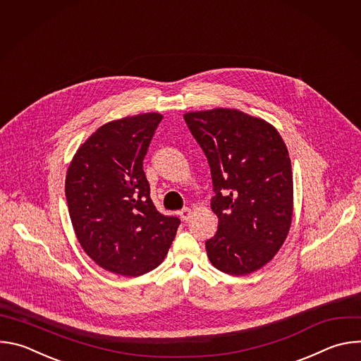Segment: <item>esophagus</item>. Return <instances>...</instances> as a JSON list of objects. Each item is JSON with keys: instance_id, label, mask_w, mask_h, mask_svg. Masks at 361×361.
Here are the masks:
<instances>
[{"instance_id": "34e87169", "label": "esophagus", "mask_w": 361, "mask_h": 361, "mask_svg": "<svg viewBox=\"0 0 361 361\" xmlns=\"http://www.w3.org/2000/svg\"><path fill=\"white\" fill-rule=\"evenodd\" d=\"M180 217H181V220H184V221H188L190 219H191V209H188V207H185V209H183L180 213Z\"/></svg>"}]
</instances>
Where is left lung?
Masks as SVG:
<instances>
[{
    "label": "left lung",
    "instance_id": "obj_1",
    "mask_svg": "<svg viewBox=\"0 0 361 361\" xmlns=\"http://www.w3.org/2000/svg\"><path fill=\"white\" fill-rule=\"evenodd\" d=\"M184 120L209 160L217 234L212 264L231 276L260 270L284 244L293 220V173L274 126L234 109L190 111Z\"/></svg>",
    "mask_w": 361,
    "mask_h": 361
}]
</instances>
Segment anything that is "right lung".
<instances>
[{"label":"right lung","mask_w":361,"mask_h":361,"mask_svg":"<svg viewBox=\"0 0 361 361\" xmlns=\"http://www.w3.org/2000/svg\"><path fill=\"white\" fill-rule=\"evenodd\" d=\"M163 116L145 113L101 126L77 149L66 177L77 240L101 269L138 277L159 267L180 220L157 212L142 160Z\"/></svg>","instance_id":"1"}]
</instances>
